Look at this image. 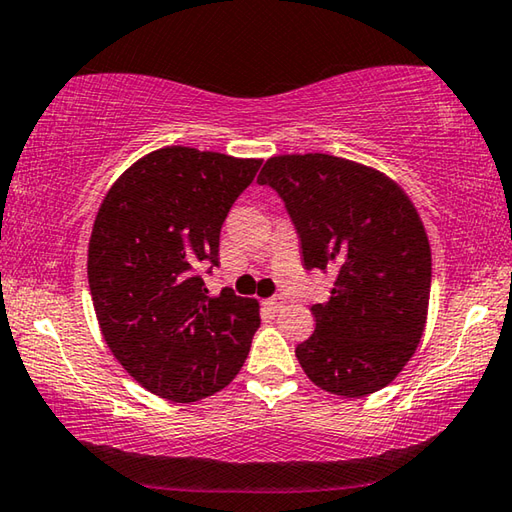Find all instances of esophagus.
Instances as JSON below:
<instances>
[{
	"label": "esophagus",
	"instance_id": "esophagus-1",
	"mask_svg": "<svg viewBox=\"0 0 512 512\" xmlns=\"http://www.w3.org/2000/svg\"><path fill=\"white\" fill-rule=\"evenodd\" d=\"M265 306H267V308H270V311H279V308H283V306H286V297L276 295V297H270V299H265Z\"/></svg>",
	"mask_w": 512,
	"mask_h": 512
}]
</instances>
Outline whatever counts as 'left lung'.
<instances>
[{
    "mask_svg": "<svg viewBox=\"0 0 512 512\" xmlns=\"http://www.w3.org/2000/svg\"><path fill=\"white\" fill-rule=\"evenodd\" d=\"M261 186L286 201L306 270H331L315 331L295 354L317 388L367 397L397 379L420 345L431 245L410 197L374 167L331 154L267 158Z\"/></svg>",
    "mask_w": 512,
    "mask_h": 512,
    "instance_id": "left-lung-1",
    "label": "left lung"
}]
</instances>
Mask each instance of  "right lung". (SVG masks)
<instances>
[{"mask_svg":"<svg viewBox=\"0 0 512 512\" xmlns=\"http://www.w3.org/2000/svg\"><path fill=\"white\" fill-rule=\"evenodd\" d=\"M261 158L161 147L106 192L88 242V283L111 354L142 388L190 404L229 385L261 324L258 301L211 297L197 267L217 265L229 208Z\"/></svg>","mask_w":512,"mask_h":512,"instance_id":"obj_1","label":"right lung"}]
</instances>
